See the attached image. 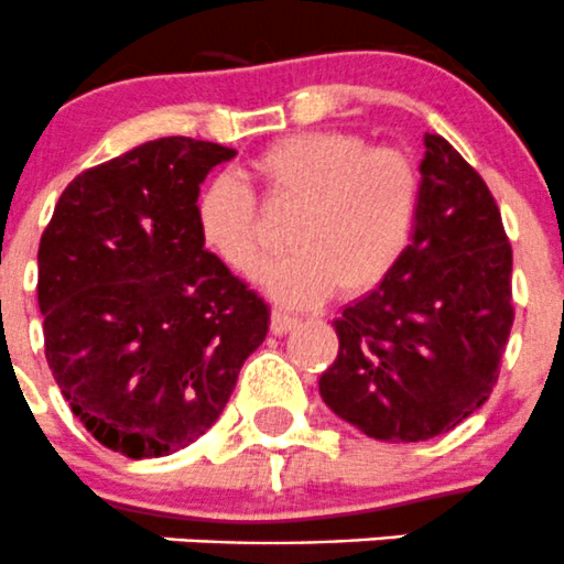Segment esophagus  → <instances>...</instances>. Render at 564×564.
I'll list each match as a JSON object with an SVG mask.
<instances>
[{
  "mask_svg": "<svg viewBox=\"0 0 564 564\" xmlns=\"http://www.w3.org/2000/svg\"><path fill=\"white\" fill-rule=\"evenodd\" d=\"M297 316L286 314V311H272V319H270V327L275 336H286L289 330H294L297 327Z\"/></svg>",
  "mask_w": 564,
  "mask_h": 564,
  "instance_id": "obj_1",
  "label": "esophagus"
}]
</instances>
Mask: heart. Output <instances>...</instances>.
<instances>
[{
    "label": "heart",
    "mask_w": 564,
    "mask_h": 564,
    "mask_svg": "<svg viewBox=\"0 0 564 564\" xmlns=\"http://www.w3.org/2000/svg\"><path fill=\"white\" fill-rule=\"evenodd\" d=\"M264 195L294 206L292 256L264 272L267 292L289 305H314L380 286L402 261L421 204L413 162L393 149H369L349 131L289 134L253 162ZM195 226L209 253L234 272L253 275L267 259L248 184L212 178L195 204Z\"/></svg>",
    "instance_id": "heart-1"
}]
</instances>
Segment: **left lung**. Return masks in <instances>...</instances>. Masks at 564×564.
Returning <instances> with one entry per match:
<instances>
[{"mask_svg": "<svg viewBox=\"0 0 564 564\" xmlns=\"http://www.w3.org/2000/svg\"><path fill=\"white\" fill-rule=\"evenodd\" d=\"M413 242L397 270L333 322L338 355L319 393L377 441L415 444L488 402L510 338L512 248L488 184L424 134Z\"/></svg>", "mask_w": 564, "mask_h": 564, "instance_id": "1", "label": "left lung"}]
</instances>
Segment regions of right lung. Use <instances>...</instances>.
Listing matches in <instances>:
<instances>
[{
    "instance_id": "add662e5",
    "label": "right lung",
    "mask_w": 564,
    "mask_h": 564,
    "mask_svg": "<svg viewBox=\"0 0 564 564\" xmlns=\"http://www.w3.org/2000/svg\"><path fill=\"white\" fill-rule=\"evenodd\" d=\"M226 145L162 137L79 173L37 248L46 360L87 433L140 460L220 419L270 305L204 248L200 184Z\"/></svg>"
}]
</instances>
